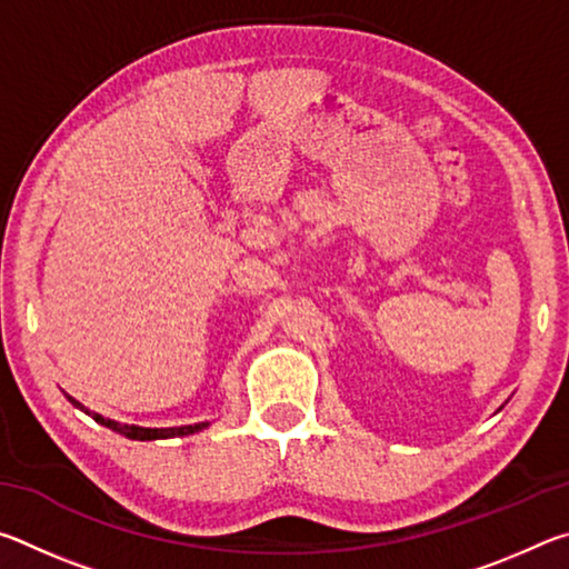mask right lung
Masks as SVG:
<instances>
[{"label": "right lung", "mask_w": 569, "mask_h": 569, "mask_svg": "<svg viewBox=\"0 0 569 569\" xmlns=\"http://www.w3.org/2000/svg\"><path fill=\"white\" fill-rule=\"evenodd\" d=\"M70 399L72 407H77L80 411L88 413V417H92L98 423H102V427H108L112 431H118V435L128 437V439H134V441H156V439H172V437H188V435H196V431H203L206 427H210V421H198V423H188V427H168V429H150V427H138V423H122V421H114V419H108L102 417V413L98 411H90L88 407H82L80 401L67 397Z\"/></svg>", "instance_id": "right-lung-1"}]
</instances>
